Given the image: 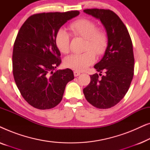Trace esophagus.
<instances>
[{
	"instance_id": "esophagus-1",
	"label": "esophagus",
	"mask_w": 150,
	"mask_h": 150,
	"mask_svg": "<svg viewBox=\"0 0 150 150\" xmlns=\"http://www.w3.org/2000/svg\"><path fill=\"white\" fill-rule=\"evenodd\" d=\"M80 74H81V72H80V71H74V76H79Z\"/></svg>"
}]
</instances>
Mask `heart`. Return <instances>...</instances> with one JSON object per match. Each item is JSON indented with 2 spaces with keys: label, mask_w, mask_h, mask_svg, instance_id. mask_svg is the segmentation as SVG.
<instances>
[{
  "label": "heart",
  "mask_w": 150,
  "mask_h": 150,
  "mask_svg": "<svg viewBox=\"0 0 150 150\" xmlns=\"http://www.w3.org/2000/svg\"><path fill=\"white\" fill-rule=\"evenodd\" d=\"M74 35L85 40L82 53L72 54L65 59V66L78 71L85 69L95 62L96 55L101 56L106 52L108 46V36L106 32L97 28L95 22L87 18L78 19L69 25ZM69 34L64 29H59L55 37V44L61 52L67 54L69 51Z\"/></svg>",
  "instance_id": "b5f03b06"
}]
</instances>
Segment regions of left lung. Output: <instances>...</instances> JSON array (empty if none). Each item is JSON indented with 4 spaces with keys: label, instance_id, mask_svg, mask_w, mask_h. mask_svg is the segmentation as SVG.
<instances>
[{
    "label": "left lung",
    "instance_id": "left-lung-1",
    "mask_svg": "<svg viewBox=\"0 0 150 150\" xmlns=\"http://www.w3.org/2000/svg\"><path fill=\"white\" fill-rule=\"evenodd\" d=\"M84 12L101 21L107 33L108 46L104 57L94 65L100 74L90 76L91 81L83 93L91 105L106 109L118 104L130 87L134 64L132 40L126 26L112 11L87 9Z\"/></svg>",
    "mask_w": 150,
    "mask_h": 150
}]
</instances>
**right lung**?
<instances>
[{
  "mask_svg": "<svg viewBox=\"0 0 150 150\" xmlns=\"http://www.w3.org/2000/svg\"><path fill=\"white\" fill-rule=\"evenodd\" d=\"M79 13L34 14L20 28L13 45V74L22 96L34 108L45 110L58 105L65 86L74 79L70 69L54 71L61 63L55 37L67 20Z\"/></svg>",
  "mask_w": 150,
  "mask_h": 150,
  "instance_id": "right-lung-1",
  "label": "right lung"
}]
</instances>
